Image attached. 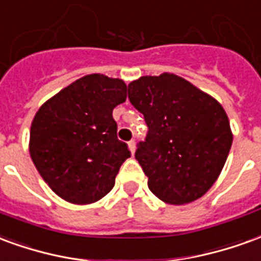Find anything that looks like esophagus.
Wrapping results in <instances>:
<instances>
[{
	"instance_id": "esophagus-1",
	"label": "esophagus",
	"mask_w": 261,
	"mask_h": 261,
	"mask_svg": "<svg viewBox=\"0 0 261 261\" xmlns=\"http://www.w3.org/2000/svg\"><path fill=\"white\" fill-rule=\"evenodd\" d=\"M128 148H130L131 153L136 152V141H134V140H131V141H128Z\"/></svg>"
}]
</instances>
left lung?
Listing matches in <instances>:
<instances>
[{"label": "left lung", "instance_id": "obj_1", "mask_svg": "<svg viewBox=\"0 0 261 261\" xmlns=\"http://www.w3.org/2000/svg\"><path fill=\"white\" fill-rule=\"evenodd\" d=\"M128 99L148 125L136 159L147 175L149 190L177 205L204 196L218 179L232 145L224 108L169 72L130 82Z\"/></svg>", "mask_w": 261, "mask_h": 261}]
</instances>
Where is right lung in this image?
<instances>
[{"instance_id": "obj_1", "label": "right lung", "mask_w": 261, "mask_h": 261, "mask_svg": "<svg viewBox=\"0 0 261 261\" xmlns=\"http://www.w3.org/2000/svg\"><path fill=\"white\" fill-rule=\"evenodd\" d=\"M119 78L85 75L43 103L33 117L29 152L43 180L63 200L91 204L108 194L125 159L113 109L125 102Z\"/></svg>"}]
</instances>
